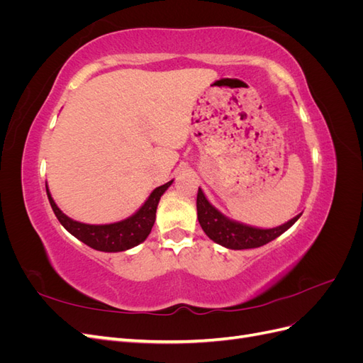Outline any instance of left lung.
Instances as JSON below:
<instances>
[{
  "label": "left lung",
  "mask_w": 363,
  "mask_h": 363,
  "mask_svg": "<svg viewBox=\"0 0 363 363\" xmlns=\"http://www.w3.org/2000/svg\"><path fill=\"white\" fill-rule=\"evenodd\" d=\"M196 213H199V221L201 228L204 230V233L213 242L230 250H247L265 245L286 232L289 227L295 224L296 219L300 218V215H296L286 224L274 228H256L239 224L224 216L221 212H218L207 201L200 188L199 194H196Z\"/></svg>",
  "instance_id": "left-lung-1"
}]
</instances>
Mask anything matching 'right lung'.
<instances>
[{"label": "right lung", "instance_id": "right-lung-1", "mask_svg": "<svg viewBox=\"0 0 363 363\" xmlns=\"http://www.w3.org/2000/svg\"><path fill=\"white\" fill-rule=\"evenodd\" d=\"M172 182L174 180L164 183L152 191L145 204L142 206L133 216L124 219V221L104 224V225H91V224L74 221V219L65 215L57 207V204L54 203V200L51 199V194L48 191V186H47V195H48V200L54 215L57 216L60 224L67 228L72 236L80 239L83 244L89 245L94 250L116 252V251H125L131 247H136L147 239L156 221V211H157L160 196L169 188Z\"/></svg>", "mask_w": 363, "mask_h": 363}]
</instances>
